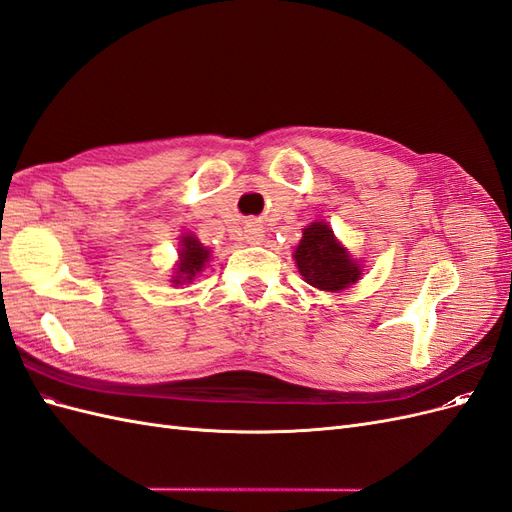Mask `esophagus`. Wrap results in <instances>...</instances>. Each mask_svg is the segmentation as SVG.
Listing matches in <instances>:
<instances>
[{
  "instance_id": "esophagus-1",
  "label": "esophagus",
  "mask_w": 512,
  "mask_h": 512,
  "mask_svg": "<svg viewBox=\"0 0 512 512\" xmlns=\"http://www.w3.org/2000/svg\"><path fill=\"white\" fill-rule=\"evenodd\" d=\"M245 239H247V243H260V241H262V228H258V226H247Z\"/></svg>"
}]
</instances>
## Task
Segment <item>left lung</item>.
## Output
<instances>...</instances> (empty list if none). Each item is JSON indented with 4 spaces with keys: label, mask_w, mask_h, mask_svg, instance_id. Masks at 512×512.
Returning a JSON list of instances; mask_svg holds the SVG:
<instances>
[{
    "label": "left lung",
    "mask_w": 512,
    "mask_h": 512,
    "mask_svg": "<svg viewBox=\"0 0 512 512\" xmlns=\"http://www.w3.org/2000/svg\"><path fill=\"white\" fill-rule=\"evenodd\" d=\"M294 260L307 284L327 292L344 290L361 277L359 265L348 256L346 247L335 241L333 230L322 222L309 224L303 230Z\"/></svg>",
    "instance_id": "1"
}]
</instances>
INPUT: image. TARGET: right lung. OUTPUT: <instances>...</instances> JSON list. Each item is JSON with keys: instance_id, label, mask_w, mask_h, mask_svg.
Returning a JSON list of instances; mask_svg holds the SVG:
<instances>
[{"instance_id": "right-lung-1", "label": "right lung", "mask_w": 512, "mask_h": 512, "mask_svg": "<svg viewBox=\"0 0 512 512\" xmlns=\"http://www.w3.org/2000/svg\"><path fill=\"white\" fill-rule=\"evenodd\" d=\"M209 250L198 243L196 237H183L181 239V260L177 265V280H173L175 284L181 282H190L194 280V275L203 269L205 262L209 260Z\"/></svg>"}]
</instances>
